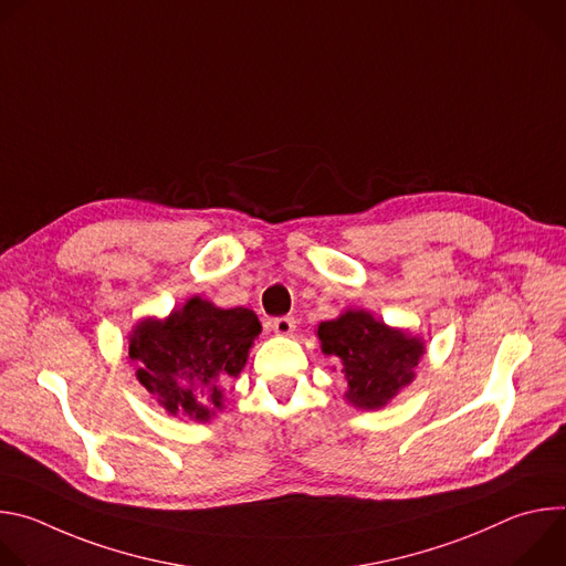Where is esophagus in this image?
<instances>
[{
    "instance_id": "34e87169",
    "label": "esophagus",
    "mask_w": 566,
    "mask_h": 566,
    "mask_svg": "<svg viewBox=\"0 0 566 566\" xmlns=\"http://www.w3.org/2000/svg\"><path fill=\"white\" fill-rule=\"evenodd\" d=\"M271 327H273V332H275L277 336H291V334L295 332V317H291V315L275 317V319L271 322Z\"/></svg>"
}]
</instances>
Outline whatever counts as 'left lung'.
I'll return each instance as SVG.
<instances>
[{"mask_svg": "<svg viewBox=\"0 0 566 566\" xmlns=\"http://www.w3.org/2000/svg\"><path fill=\"white\" fill-rule=\"evenodd\" d=\"M322 352L338 356L347 378L345 398L354 408L378 410L415 380V367L426 354L423 340L387 327L367 311H345L319 322Z\"/></svg>", "mask_w": 566, "mask_h": 566, "instance_id": "8db88e82", "label": "left lung"}]
</instances>
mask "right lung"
Masks as SVG:
<instances>
[{
	"label": "right lung",
	"mask_w": 566,
	"mask_h": 566,
	"mask_svg": "<svg viewBox=\"0 0 566 566\" xmlns=\"http://www.w3.org/2000/svg\"><path fill=\"white\" fill-rule=\"evenodd\" d=\"M260 334L251 308H219L195 295L166 319H140L129 334V360L158 406L203 423L223 408L221 382L244 369Z\"/></svg>",
	"instance_id": "obj_1"
}]
</instances>
